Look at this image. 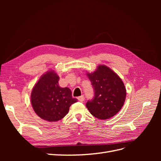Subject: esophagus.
<instances>
[{
  "label": "esophagus",
  "mask_w": 161,
  "mask_h": 161,
  "mask_svg": "<svg viewBox=\"0 0 161 161\" xmlns=\"http://www.w3.org/2000/svg\"><path fill=\"white\" fill-rule=\"evenodd\" d=\"M78 100H79V101H80V102H83V101H84V99H85V97H84V96L83 95H82V96H80V97H78Z\"/></svg>",
  "instance_id": "1"
}]
</instances>
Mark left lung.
<instances>
[{
    "label": "left lung",
    "mask_w": 161,
    "mask_h": 161,
    "mask_svg": "<svg viewBox=\"0 0 161 161\" xmlns=\"http://www.w3.org/2000/svg\"><path fill=\"white\" fill-rule=\"evenodd\" d=\"M87 76L94 90L93 98L86 103L87 109L98 119L112 118L124 103L126 91L123 81L104 65L99 66L94 72L87 74Z\"/></svg>",
    "instance_id": "obj_1"
}]
</instances>
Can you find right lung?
Here are the masks:
<instances>
[{
    "label": "right lung",
    "instance_id": "add662e5",
    "mask_svg": "<svg viewBox=\"0 0 161 161\" xmlns=\"http://www.w3.org/2000/svg\"><path fill=\"white\" fill-rule=\"evenodd\" d=\"M60 78L53 71H49L37 81L33 88L31 101L36 114L48 121L60 120L69 113L72 104L77 101L72 98L69 88H62Z\"/></svg>",
    "mask_w": 161,
    "mask_h": 161
}]
</instances>
